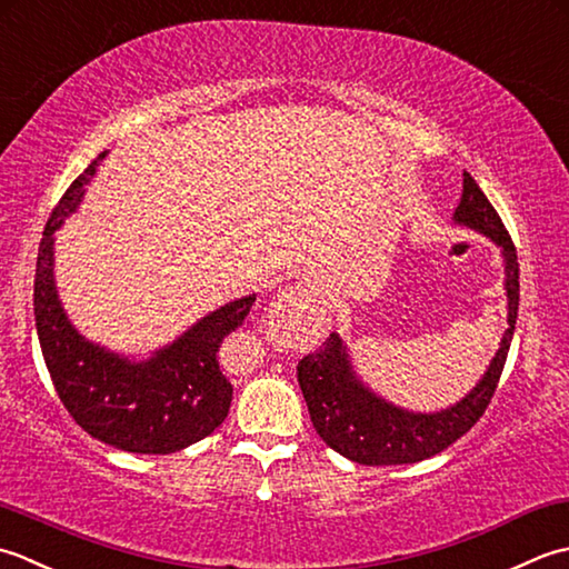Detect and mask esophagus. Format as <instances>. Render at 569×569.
<instances>
[{
    "label": "esophagus",
    "mask_w": 569,
    "mask_h": 569,
    "mask_svg": "<svg viewBox=\"0 0 569 569\" xmlns=\"http://www.w3.org/2000/svg\"><path fill=\"white\" fill-rule=\"evenodd\" d=\"M307 307H309V292L301 284H297L272 299L268 319H270V323H274V327H284V323L292 321L299 311Z\"/></svg>",
    "instance_id": "esophagus-1"
}]
</instances>
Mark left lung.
Wrapping results in <instances>:
<instances>
[{
	"label": "left lung",
	"instance_id": "left-lung-1",
	"mask_svg": "<svg viewBox=\"0 0 569 569\" xmlns=\"http://www.w3.org/2000/svg\"><path fill=\"white\" fill-rule=\"evenodd\" d=\"M451 220L457 226L477 230L501 250L508 329L477 386L459 402L435 412L405 410L376 396L358 378L349 346L339 333H331L319 351L301 358L297 380L317 435L346 459L366 463V467H392V463L430 459L455 445L461 435H467L493 398L518 319V254L496 208L467 171H463L461 201Z\"/></svg>",
	"mask_w": 569,
	"mask_h": 569
}]
</instances>
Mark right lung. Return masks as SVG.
Instances as JSON below:
<instances>
[{"label":"right lung","instance_id":"1","mask_svg":"<svg viewBox=\"0 0 569 569\" xmlns=\"http://www.w3.org/2000/svg\"><path fill=\"white\" fill-rule=\"evenodd\" d=\"M106 157L102 152L90 161L46 223L33 280L37 333L58 398L90 437L132 455H171L208 437L228 417L233 386L220 368L218 349L246 321L254 295L208 311L147 358L86 339L58 299L53 233L78 211Z\"/></svg>","mask_w":569,"mask_h":569}]
</instances>
